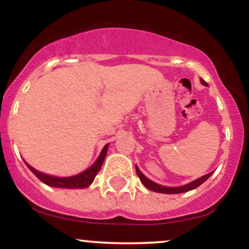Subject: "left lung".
<instances>
[{
  "mask_svg": "<svg viewBox=\"0 0 249 249\" xmlns=\"http://www.w3.org/2000/svg\"><path fill=\"white\" fill-rule=\"evenodd\" d=\"M200 82H201L202 85H205V87H208V84L206 82L204 81V79L200 78ZM136 172H137V176L139 177V179H141V181L142 182V185H144L145 187L148 188V190L153 191V192H158V193H164V194H178V193H184V192H188V191H192L194 188L199 187L200 185L204 184L206 180L210 178L211 176L214 173V171L212 172L205 174V176L200 177V178L193 180V181L188 182L186 185H182V186H178V187H171V186H164V185H160V184H157V182L152 181L151 179H148L147 177H145L144 174L142 173V171L139 170L138 166L136 165Z\"/></svg>",
  "mask_w": 249,
  "mask_h": 249,
  "instance_id": "left-lung-1",
  "label": "left lung"
}]
</instances>
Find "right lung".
I'll return each mask as SVG.
<instances>
[{"instance_id":"1","label":"right lung","mask_w":249,"mask_h":249,"mask_svg":"<svg viewBox=\"0 0 249 249\" xmlns=\"http://www.w3.org/2000/svg\"><path fill=\"white\" fill-rule=\"evenodd\" d=\"M107 148H108V144H107L104 147H103L102 152L98 156V158L96 159V161L93 162L90 167H88L87 170L83 171L81 173L75 174V176H71V177H55V176H51V174L39 172V171H37L36 168L30 166L27 161L24 162L31 172L35 174L37 178L41 180L42 182H44L45 185H48V186L57 187V188H68V190L87 188L92 184L93 180H95V177L97 176V173H98L99 170H101L103 162H104L105 157H107Z\"/></svg>"}]
</instances>
